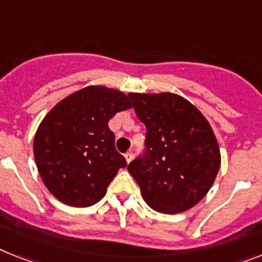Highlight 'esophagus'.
Wrapping results in <instances>:
<instances>
[{
  "mask_svg": "<svg viewBox=\"0 0 262 262\" xmlns=\"http://www.w3.org/2000/svg\"><path fill=\"white\" fill-rule=\"evenodd\" d=\"M133 151H128V152H126V154H124V158H126V161H127V163H129V162L133 161Z\"/></svg>",
  "mask_w": 262,
  "mask_h": 262,
  "instance_id": "obj_1",
  "label": "esophagus"
}]
</instances>
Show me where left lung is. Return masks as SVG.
<instances>
[{"instance_id":"left-lung-1","label":"left lung","mask_w":262,"mask_h":262,"mask_svg":"<svg viewBox=\"0 0 262 262\" xmlns=\"http://www.w3.org/2000/svg\"><path fill=\"white\" fill-rule=\"evenodd\" d=\"M144 123V152L128 165L146 204L165 214L189 210L207 194L221 166L205 116L175 94H131Z\"/></svg>"}]
</instances>
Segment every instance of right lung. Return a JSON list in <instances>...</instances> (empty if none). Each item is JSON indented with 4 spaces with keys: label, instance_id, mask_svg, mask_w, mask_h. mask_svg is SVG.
<instances>
[{
    "label": "right lung",
    "instance_id": "1",
    "mask_svg": "<svg viewBox=\"0 0 262 262\" xmlns=\"http://www.w3.org/2000/svg\"><path fill=\"white\" fill-rule=\"evenodd\" d=\"M129 96L91 85L60 101L41 122L34 161L47 189L62 204L92 206L105 195L119 168L127 166L108 122L133 107Z\"/></svg>",
    "mask_w": 262,
    "mask_h": 262
}]
</instances>
